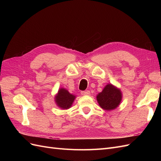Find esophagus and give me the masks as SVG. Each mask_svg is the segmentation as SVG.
Instances as JSON below:
<instances>
[{"instance_id": "esophagus-1", "label": "esophagus", "mask_w": 161, "mask_h": 161, "mask_svg": "<svg viewBox=\"0 0 161 161\" xmlns=\"http://www.w3.org/2000/svg\"><path fill=\"white\" fill-rule=\"evenodd\" d=\"M91 92L89 91H81V95H89Z\"/></svg>"}]
</instances>
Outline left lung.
Segmentation results:
<instances>
[{
	"mask_svg": "<svg viewBox=\"0 0 161 161\" xmlns=\"http://www.w3.org/2000/svg\"><path fill=\"white\" fill-rule=\"evenodd\" d=\"M122 92L118 87L109 83L97 95V101L101 108L105 111L116 109L122 100Z\"/></svg>",
	"mask_w": 161,
	"mask_h": 161,
	"instance_id": "8db88e82",
	"label": "left lung"
}]
</instances>
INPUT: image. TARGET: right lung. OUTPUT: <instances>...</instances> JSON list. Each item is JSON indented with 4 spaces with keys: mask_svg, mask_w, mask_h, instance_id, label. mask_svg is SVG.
Returning a JSON list of instances; mask_svg holds the SVG:
<instances>
[{
    "mask_svg": "<svg viewBox=\"0 0 161 161\" xmlns=\"http://www.w3.org/2000/svg\"><path fill=\"white\" fill-rule=\"evenodd\" d=\"M76 99V96L72 95L64 88H60L54 97V101L56 105L62 109L70 108L73 102Z\"/></svg>",
    "mask_w": 161,
    "mask_h": 161,
    "instance_id": "right-lung-1",
    "label": "right lung"
}]
</instances>
